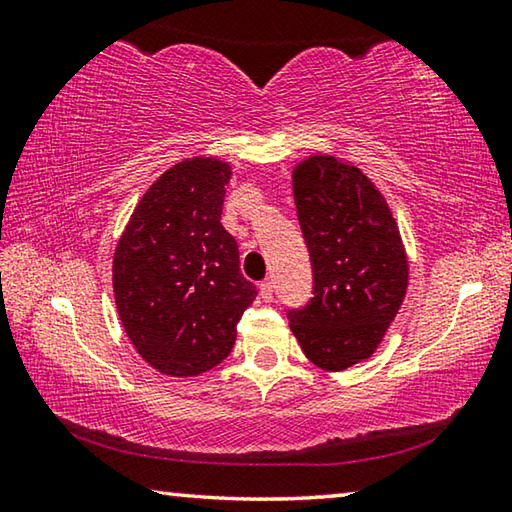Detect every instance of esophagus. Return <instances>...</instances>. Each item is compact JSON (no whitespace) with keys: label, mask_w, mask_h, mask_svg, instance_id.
I'll return each instance as SVG.
<instances>
[{"label":"esophagus","mask_w":512,"mask_h":512,"mask_svg":"<svg viewBox=\"0 0 512 512\" xmlns=\"http://www.w3.org/2000/svg\"><path fill=\"white\" fill-rule=\"evenodd\" d=\"M259 296H262V300H266V302L273 300V282L271 280H264L262 284H259Z\"/></svg>","instance_id":"1"}]
</instances>
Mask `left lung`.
Masks as SVG:
<instances>
[{"instance_id":"left-lung-1","label":"left lung","mask_w":512,"mask_h":512,"mask_svg":"<svg viewBox=\"0 0 512 512\" xmlns=\"http://www.w3.org/2000/svg\"><path fill=\"white\" fill-rule=\"evenodd\" d=\"M314 298L289 309L302 352L339 372L368 359L402 307L409 284L400 228L386 198L361 169L311 155L293 169Z\"/></svg>"}]
</instances>
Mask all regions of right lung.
Returning a JSON list of instances; mask_svg holds the SVG:
<instances>
[{
  "mask_svg": "<svg viewBox=\"0 0 512 512\" xmlns=\"http://www.w3.org/2000/svg\"><path fill=\"white\" fill-rule=\"evenodd\" d=\"M230 164L187 158L146 189L112 259V289L128 339L171 377H194L228 357L257 289L221 225Z\"/></svg>",
  "mask_w": 512,
  "mask_h": 512,
  "instance_id": "1",
  "label": "right lung"
}]
</instances>
